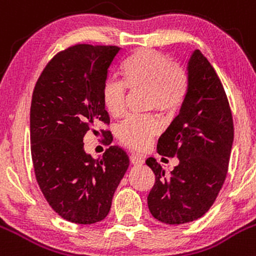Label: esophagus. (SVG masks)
<instances>
[{"label":"esophagus","mask_w":256,"mask_h":256,"mask_svg":"<svg viewBox=\"0 0 256 256\" xmlns=\"http://www.w3.org/2000/svg\"><path fill=\"white\" fill-rule=\"evenodd\" d=\"M130 160H131V163L134 164V166H142V164L144 163V158H142L140 154H131L130 156Z\"/></svg>","instance_id":"esophagus-1"}]
</instances>
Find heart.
<instances>
[{
  "label": "heart",
  "mask_w": 256,
  "mask_h": 256,
  "mask_svg": "<svg viewBox=\"0 0 256 256\" xmlns=\"http://www.w3.org/2000/svg\"><path fill=\"white\" fill-rule=\"evenodd\" d=\"M124 84L108 80L102 90V102L112 116L125 112L126 87L148 90V106L163 112H176L182 106L189 90L188 74L179 64L154 50L141 49L128 56L121 66ZM162 130V122L154 115H132L118 128V137L126 146L144 150Z\"/></svg>",
  "instance_id": "1"
}]
</instances>
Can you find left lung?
<instances>
[{
    "label": "left lung",
    "mask_w": 256,
    "mask_h": 256,
    "mask_svg": "<svg viewBox=\"0 0 256 256\" xmlns=\"http://www.w3.org/2000/svg\"><path fill=\"white\" fill-rule=\"evenodd\" d=\"M186 71V98L157 144L160 156H176L179 164L166 174L154 158L146 160L156 176L147 198L150 212L166 224L200 218L214 205L227 176L234 137L224 88L200 50L192 52Z\"/></svg>",
    "instance_id": "obj_1"
}]
</instances>
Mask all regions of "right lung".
<instances>
[{
    "mask_svg": "<svg viewBox=\"0 0 256 256\" xmlns=\"http://www.w3.org/2000/svg\"><path fill=\"white\" fill-rule=\"evenodd\" d=\"M119 51L118 46L88 44L61 51L40 74L32 98L30 144L36 182L51 208L78 224L106 218L130 164L120 147L110 146L103 157L94 160L83 144L96 124H109L102 90Z\"/></svg>",
    "mask_w": 256,
    "mask_h": 256,
    "instance_id": "1",
    "label": "right lung"
}]
</instances>
